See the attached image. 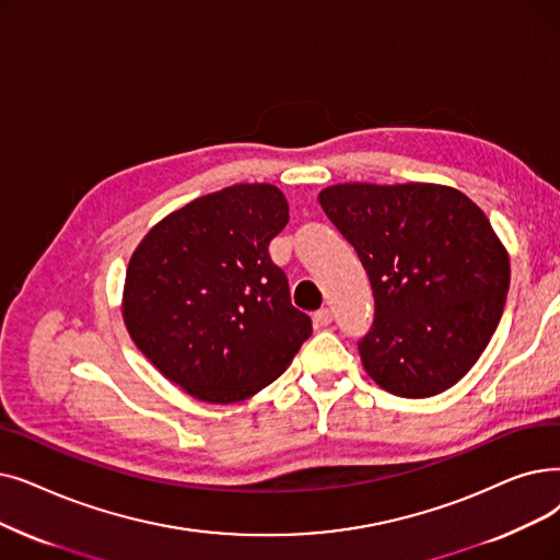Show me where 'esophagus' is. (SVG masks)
<instances>
[{
	"label": "esophagus",
	"instance_id": "esophagus-1",
	"mask_svg": "<svg viewBox=\"0 0 560 560\" xmlns=\"http://www.w3.org/2000/svg\"><path fill=\"white\" fill-rule=\"evenodd\" d=\"M331 320H334L331 308H320V311L313 313V323L318 327H327V325H331Z\"/></svg>",
	"mask_w": 560,
	"mask_h": 560
}]
</instances>
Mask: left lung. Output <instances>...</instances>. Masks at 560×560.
I'll list each match as a JSON object with an SVG mask.
<instances>
[{
  "mask_svg": "<svg viewBox=\"0 0 560 560\" xmlns=\"http://www.w3.org/2000/svg\"><path fill=\"white\" fill-rule=\"evenodd\" d=\"M318 201L371 279L363 369L400 398L446 392L488 348L505 306L510 260L488 217L432 183H343Z\"/></svg>",
  "mask_w": 560,
  "mask_h": 560,
  "instance_id": "left-lung-1",
  "label": "left lung"
}]
</instances>
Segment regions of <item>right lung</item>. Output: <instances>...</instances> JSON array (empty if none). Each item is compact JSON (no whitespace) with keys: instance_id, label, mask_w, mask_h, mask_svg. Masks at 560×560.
<instances>
[{"instance_id":"obj_1","label":"right lung","mask_w":560,"mask_h":560,"mask_svg":"<svg viewBox=\"0 0 560 560\" xmlns=\"http://www.w3.org/2000/svg\"><path fill=\"white\" fill-rule=\"evenodd\" d=\"M288 224L275 185L240 183L166 214L135 249L124 320L153 366L194 398L240 402L275 382L311 336L270 242Z\"/></svg>"}]
</instances>
